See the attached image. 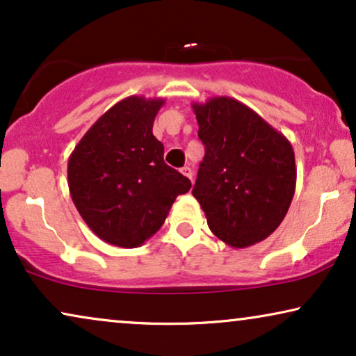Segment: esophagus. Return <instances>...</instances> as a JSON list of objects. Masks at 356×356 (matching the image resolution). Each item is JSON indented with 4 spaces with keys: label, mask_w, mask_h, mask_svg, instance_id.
<instances>
[{
    "label": "esophagus",
    "mask_w": 356,
    "mask_h": 356,
    "mask_svg": "<svg viewBox=\"0 0 356 356\" xmlns=\"http://www.w3.org/2000/svg\"><path fill=\"white\" fill-rule=\"evenodd\" d=\"M181 173L184 175V177L189 178V179H191V181H193V170L189 168L188 165H186V167H183V168H181Z\"/></svg>",
    "instance_id": "34e87169"
}]
</instances>
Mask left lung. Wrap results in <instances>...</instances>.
<instances>
[{
	"mask_svg": "<svg viewBox=\"0 0 356 356\" xmlns=\"http://www.w3.org/2000/svg\"><path fill=\"white\" fill-rule=\"evenodd\" d=\"M193 110L206 145L193 196L209 228L232 248L266 240L293 199V147L254 110L230 97H212L193 104Z\"/></svg>",
	"mask_w": 356,
	"mask_h": 356,
	"instance_id": "8db88e82",
	"label": "left lung"
}]
</instances>
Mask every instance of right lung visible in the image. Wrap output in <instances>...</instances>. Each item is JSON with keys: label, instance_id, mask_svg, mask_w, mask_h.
Listing matches in <instances>:
<instances>
[{"label": "right lung", "instance_id": "obj_1", "mask_svg": "<svg viewBox=\"0 0 356 356\" xmlns=\"http://www.w3.org/2000/svg\"><path fill=\"white\" fill-rule=\"evenodd\" d=\"M163 99L128 97L105 111L67 160L72 202L100 240L138 248L163 225L191 181L163 162L152 134Z\"/></svg>", "mask_w": 356, "mask_h": 356}]
</instances>
